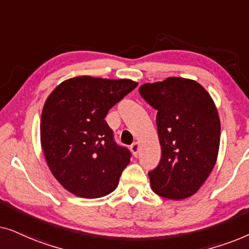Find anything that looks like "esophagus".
Segmentation results:
<instances>
[{
	"label": "esophagus",
	"mask_w": 249,
	"mask_h": 249,
	"mask_svg": "<svg viewBox=\"0 0 249 249\" xmlns=\"http://www.w3.org/2000/svg\"><path fill=\"white\" fill-rule=\"evenodd\" d=\"M130 149H131V152H132V154H134V156H137L138 152H139V144H138V142H134V144L130 146Z\"/></svg>",
	"instance_id": "esophagus-1"
}]
</instances>
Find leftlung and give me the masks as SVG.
I'll return each instance as SVG.
<instances>
[{"instance_id": "8db88e82", "label": "left lung", "mask_w": 249, "mask_h": 249, "mask_svg": "<svg viewBox=\"0 0 249 249\" xmlns=\"http://www.w3.org/2000/svg\"><path fill=\"white\" fill-rule=\"evenodd\" d=\"M138 90L158 111L162 155L148 172L153 192L175 200L190 197L216 162L221 124L215 104L202 85L185 78L144 84Z\"/></svg>"}]
</instances>
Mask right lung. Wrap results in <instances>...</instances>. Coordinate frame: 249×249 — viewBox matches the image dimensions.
Wrapping results in <instances>:
<instances>
[{
  "mask_svg": "<svg viewBox=\"0 0 249 249\" xmlns=\"http://www.w3.org/2000/svg\"><path fill=\"white\" fill-rule=\"evenodd\" d=\"M137 85L81 76L61 83L47 97L40 120L42 148L51 172L68 192L98 198L117 188L131 154L114 142L105 117Z\"/></svg>",
  "mask_w": 249,
  "mask_h": 249,
  "instance_id": "right-lung-1",
  "label": "right lung"
}]
</instances>
